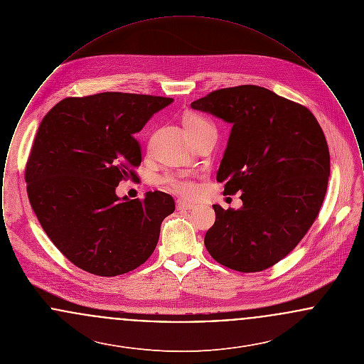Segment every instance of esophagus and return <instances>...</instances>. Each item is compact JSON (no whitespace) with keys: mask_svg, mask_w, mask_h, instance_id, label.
Returning a JSON list of instances; mask_svg holds the SVG:
<instances>
[{"mask_svg":"<svg viewBox=\"0 0 364 364\" xmlns=\"http://www.w3.org/2000/svg\"><path fill=\"white\" fill-rule=\"evenodd\" d=\"M176 208H177V210H192V208H195V205L191 203V202H187V200L178 199L176 202Z\"/></svg>","mask_w":364,"mask_h":364,"instance_id":"34e87169","label":"esophagus"}]
</instances>
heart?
<instances>
[{
	"mask_svg": "<svg viewBox=\"0 0 364 364\" xmlns=\"http://www.w3.org/2000/svg\"><path fill=\"white\" fill-rule=\"evenodd\" d=\"M208 122H205L202 117L191 114L184 119V125L186 127H198V125H205ZM164 183L174 192L184 195V196H191L195 193L196 186L193 180L191 178L190 174L183 173H166L164 176Z\"/></svg>",
	"mask_w": 364,
	"mask_h": 364,
	"instance_id": "obj_1",
	"label": "heart"
}]
</instances>
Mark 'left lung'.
<instances>
[{
  "instance_id": "8db88e82",
  "label": "left lung",
  "mask_w": 364,
  "mask_h": 364,
  "mask_svg": "<svg viewBox=\"0 0 364 364\" xmlns=\"http://www.w3.org/2000/svg\"><path fill=\"white\" fill-rule=\"evenodd\" d=\"M191 107L232 124L217 181L242 206L213 205L208 254L254 273L285 258L311 228L328 190L330 156L311 112L264 87L221 88Z\"/></svg>"
}]
</instances>
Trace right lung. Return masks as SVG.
Masks as SVG:
<instances>
[{
    "mask_svg": "<svg viewBox=\"0 0 364 364\" xmlns=\"http://www.w3.org/2000/svg\"><path fill=\"white\" fill-rule=\"evenodd\" d=\"M172 98L101 92L60 101L41 122L26 165L27 193L39 224L75 266L114 277L150 258L162 221L174 211L169 193L119 198L122 178L141 162L135 139Z\"/></svg>",
    "mask_w": 364,
    "mask_h": 364,
    "instance_id": "1",
    "label": "right lung"
}]
</instances>
